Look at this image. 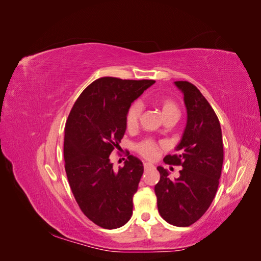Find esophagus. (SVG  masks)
Segmentation results:
<instances>
[{
  "label": "esophagus",
  "instance_id": "obj_1",
  "mask_svg": "<svg viewBox=\"0 0 261 261\" xmlns=\"http://www.w3.org/2000/svg\"><path fill=\"white\" fill-rule=\"evenodd\" d=\"M144 168H145V170L154 169V165L151 164V163H149V162H145V163H144Z\"/></svg>",
  "mask_w": 261,
  "mask_h": 261
}]
</instances>
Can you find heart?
I'll return each instance as SVG.
<instances>
[{
	"label": "heart",
	"mask_w": 261,
	"mask_h": 261,
	"mask_svg": "<svg viewBox=\"0 0 261 261\" xmlns=\"http://www.w3.org/2000/svg\"><path fill=\"white\" fill-rule=\"evenodd\" d=\"M156 105L159 107L164 120L165 118H170V117L178 118L179 110H178V106L176 105V102L174 100H172L170 98H160L158 99ZM140 114H141V106L139 102H135V103H133L129 107V109L127 110V113H126L125 122H126V127H127V129H134L137 127ZM137 149L141 155L148 158V159H153V158L156 155L158 147L153 141L145 140L137 146Z\"/></svg>",
	"instance_id": "heart-1"
}]
</instances>
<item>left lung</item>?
Returning a JSON list of instances; mask_svg holds the SVG:
<instances>
[{
    "mask_svg": "<svg viewBox=\"0 0 261 261\" xmlns=\"http://www.w3.org/2000/svg\"><path fill=\"white\" fill-rule=\"evenodd\" d=\"M184 94L187 122L175 154L163 161L181 165L179 176L158 167L160 180L154 186L158 210L168 223L189 226L208 210L219 186L223 164V141L218 116L197 87L174 82Z\"/></svg>",
    "mask_w": 261,
    "mask_h": 261,
    "instance_id": "obj_1",
    "label": "left lung"
}]
</instances>
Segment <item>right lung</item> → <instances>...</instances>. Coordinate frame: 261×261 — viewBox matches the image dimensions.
<instances>
[{"label": "right lung", "instance_id": "obj_1", "mask_svg": "<svg viewBox=\"0 0 261 261\" xmlns=\"http://www.w3.org/2000/svg\"><path fill=\"white\" fill-rule=\"evenodd\" d=\"M154 83L99 78L81 93L66 121L64 160L70 189L84 215L108 230L128 222L144 173L143 162L134 155L114 171L110 154L121 148L130 105Z\"/></svg>", "mask_w": 261, "mask_h": 261}]
</instances>
